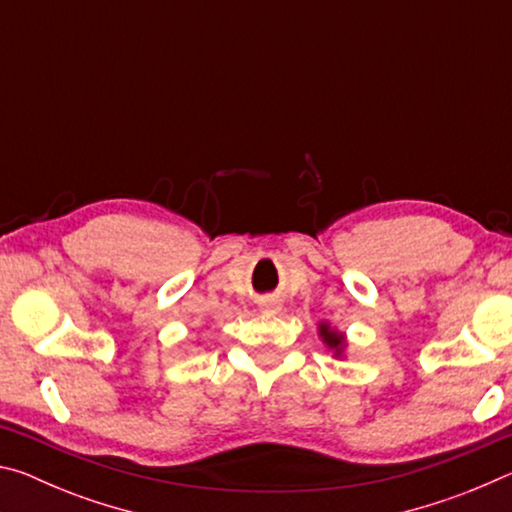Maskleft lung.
<instances>
[{
  "mask_svg": "<svg viewBox=\"0 0 512 512\" xmlns=\"http://www.w3.org/2000/svg\"><path fill=\"white\" fill-rule=\"evenodd\" d=\"M318 336L323 339V343L327 345L329 350L334 352L336 359H343L345 357V348H348V341H345V334L339 332V329L332 327L323 320V323H318Z\"/></svg>",
  "mask_w": 512,
  "mask_h": 512,
  "instance_id": "left-lung-1",
  "label": "left lung"
}]
</instances>
